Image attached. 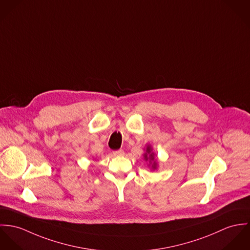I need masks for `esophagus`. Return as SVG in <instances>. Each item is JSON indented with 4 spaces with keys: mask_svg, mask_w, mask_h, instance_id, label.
Wrapping results in <instances>:
<instances>
[{
    "mask_svg": "<svg viewBox=\"0 0 250 250\" xmlns=\"http://www.w3.org/2000/svg\"><path fill=\"white\" fill-rule=\"evenodd\" d=\"M125 154V151L123 149H118V150H114L113 151V155L114 156H122Z\"/></svg>",
    "mask_w": 250,
    "mask_h": 250,
    "instance_id": "1",
    "label": "esophagus"
}]
</instances>
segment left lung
I'll use <instances>...</instances> for the list:
<instances>
[{
	"label": "left lung",
	"instance_id": "1",
	"mask_svg": "<svg viewBox=\"0 0 250 250\" xmlns=\"http://www.w3.org/2000/svg\"><path fill=\"white\" fill-rule=\"evenodd\" d=\"M144 158L146 161H149L151 163V168L156 169L157 168V162L154 157V152H152V148L150 146H146V152L144 153Z\"/></svg>",
	"mask_w": 250,
	"mask_h": 250
}]
</instances>
